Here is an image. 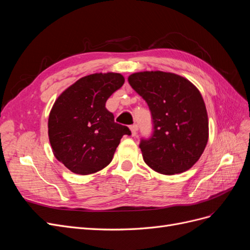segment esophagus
<instances>
[{
	"label": "esophagus",
	"mask_w": 250,
	"mask_h": 250,
	"mask_svg": "<svg viewBox=\"0 0 250 250\" xmlns=\"http://www.w3.org/2000/svg\"><path fill=\"white\" fill-rule=\"evenodd\" d=\"M129 128H130V131H131V135H132V137H135V135H137V133H138V126L137 125H131Z\"/></svg>",
	"instance_id": "1"
}]
</instances>
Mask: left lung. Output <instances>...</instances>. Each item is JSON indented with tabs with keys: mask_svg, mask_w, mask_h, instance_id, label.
Wrapping results in <instances>:
<instances>
[{
	"mask_svg": "<svg viewBox=\"0 0 250 250\" xmlns=\"http://www.w3.org/2000/svg\"><path fill=\"white\" fill-rule=\"evenodd\" d=\"M128 81L147 102L153 120V135L140 144L144 161L164 175L191 169L208 141V112L198 88L162 71L133 73Z\"/></svg>",
	"mask_w": 250,
	"mask_h": 250,
	"instance_id": "8db88e82",
	"label": "left lung"
}]
</instances>
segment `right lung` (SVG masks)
<instances>
[{"mask_svg":"<svg viewBox=\"0 0 250 250\" xmlns=\"http://www.w3.org/2000/svg\"><path fill=\"white\" fill-rule=\"evenodd\" d=\"M119 73H95L77 80L59 95L48 120L53 154L75 174L100 171L129 128L115 122L105 107L108 98L124 84Z\"/></svg>","mask_w":250,"mask_h":250,"instance_id":"right-lung-1","label":"right lung"}]
</instances>
